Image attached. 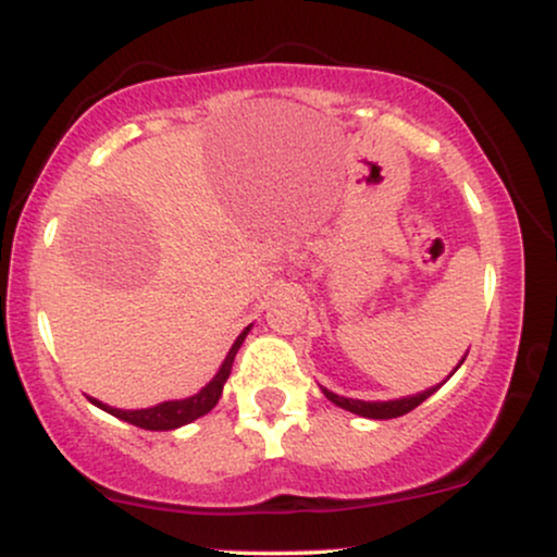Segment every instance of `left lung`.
Here are the masks:
<instances>
[{
  "instance_id": "8db88e82",
  "label": "left lung",
  "mask_w": 557,
  "mask_h": 557,
  "mask_svg": "<svg viewBox=\"0 0 557 557\" xmlns=\"http://www.w3.org/2000/svg\"><path fill=\"white\" fill-rule=\"evenodd\" d=\"M466 359V356H463ZM463 363V361H461ZM458 363V367H461ZM456 367V369H458ZM440 387V385H437ZM437 387H430L424 389V393L419 395H408V398H398V400H376V403H369V400H354V398H343V395H335L330 393V389L322 387V393L327 395V400L335 403V406L345 408V411L350 413H359V417H367V419H395V417H403V413L413 411V408L421 406L426 398H430L432 393H437Z\"/></svg>"
}]
</instances>
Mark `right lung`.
<instances>
[{
    "label": "right lung",
    "instance_id": "1",
    "mask_svg": "<svg viewBox=\"0 0 557 557\" xmlns=\"http://www.w3.org/2000/svg\"><path fill=\"white\" fill-rule=\"evenodd\" d=\"M246 327L238 335V341L233 343V348H230L227 359L222 361L220 372L214 374V380L209 382L207 387L201 389V393L190 395V398L185 400H168V403H159V406H151V408H140V411H123V408H112V406H104L101 400L91 398L94 406L104 408L107 413H112V417L127 421V424H136L140 430H151V432H168V430H177V426L183 424H190V421H196L198 417H203V413H209L212 408L216 406V400L222 398V387H225L227 376H230V369H233V361H235V354H238V348L246 341L248 335Z\"/></svg>",
    "mask_w": 557,
    "mask_h": 557
}]
</instances>
